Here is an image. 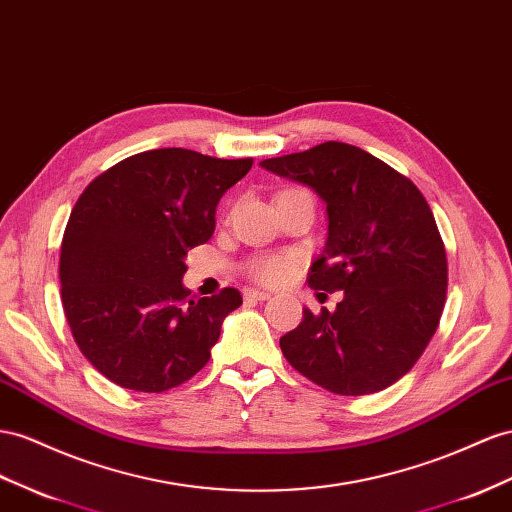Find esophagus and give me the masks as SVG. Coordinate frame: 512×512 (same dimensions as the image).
<instances>
[{
    "mask_svg": "<svg viewBox=\"0 0 512 512\" xmlns=\"http://www.w3.org/2000/svg\"><path fill=\"white\" fill-rule=\"evenodd\" d=\"M243 297H245V301H267V299H271V295L265 293V290H256V288H247Z\"/></svg>",
    "mask_w": 512,
    "mask_h": 512,
    "instance_id": "esophagus-1",
    "label": "esophagus"
}]
</instances>
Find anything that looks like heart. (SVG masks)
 <instances>
[{"label":"heart","mask_w":512,"mask_h":512,"mask_svg":"<svg viewBox=\"0 0 512 512\" xmlns=\"http://www.w3.org/2000/svg\"><path fill=\"white\" fill-rule=\"evenodd\" d=\"M299 267V258L295 254H282V256H262L247 262V275L258 284L265 286H282L293 278Z\"/></svg>","instance_id":"1"}]
</instances>
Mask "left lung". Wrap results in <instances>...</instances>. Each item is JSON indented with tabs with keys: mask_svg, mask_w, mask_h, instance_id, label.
<instances>
[{
	"mask_svg": "<svg viewBox=\"0 0 512 512\" xmlns=\"http://www.w3.org/2000/svg\"><path fill=\"white\" fill-rule=\"evenodd\" d=\"M260 165L327 204V243L308 284L319 297L344 293L334 312L303 310L280 338L284 357L340 396L390 388L418 362L444 312L448 260L431 206L407 176L351 144L325 142Z\"/></svg>",
	"mask_w": 512,
	"mask_h": 512,
	"instance_id": "obj_1",
	"label": "left lung"
}]
</instances>
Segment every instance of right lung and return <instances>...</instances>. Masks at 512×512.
Returning a JSON list of instances; mask_svg holds the SVG:
<instances>
[{"mask_svg":"<svg viewBox=\"0 0 512 512\" xmlns=\"http://www.w3.org/2000/svg\"><path fill=\"white\" fill-rule=\"evenodd\" d=\"M254 159L157 148L122 159L81 193L62 237V308L79 351L120 388L159 394L206 366L237 288L196 299L185 256Z\"/></svg>","mask_w":512,"mask_h":512,"instance_id":"add662e5","label":"right lung"}]
</instances>
